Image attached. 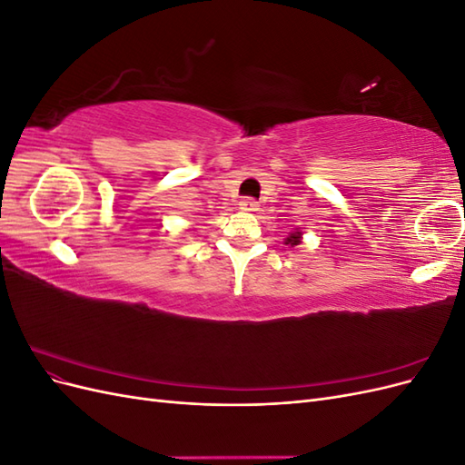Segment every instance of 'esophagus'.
Returning a JSON list of instances; mask_svg holds the SVG:
<instances>
[{"mask_svg":"<svg viewBox=\"0 0 465 465\" xmlns=\"http://www.w3.org/2000/svg\"><path fill=\"white\" fill-rule=\"evenodd\" d=\"M238 205H241L242 211H256L258 209V202L252 200V198H244Z\"/></svg>","mask_w":465,"mask_h":465,"instance_id":"obj_1","label":"esophagus"}]
</instances>
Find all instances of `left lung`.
<instances>
[{
	"label": "left lung",
	"instance_id": "8db88e82",
	"mask_svg": "<svg viewBox=\"0 0 465 465\" xmlns=\"http://www.w3.org/2000/svg\"><path fill=\"white\" fill-rule=\"evenodd\" d=\"M299 242H301V232H291V236L287 238V244L294 246V244H299Z\"/></svg>",
	"mask_w": 465,
	"mask_h": 465
}]
</instances>
